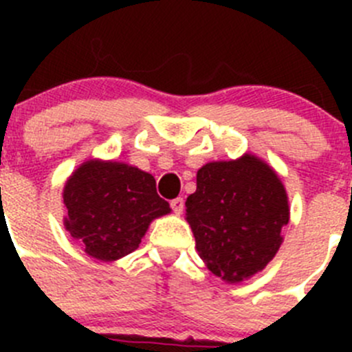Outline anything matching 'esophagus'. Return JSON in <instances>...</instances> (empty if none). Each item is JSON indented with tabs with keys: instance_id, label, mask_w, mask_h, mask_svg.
Masks as SVG:
<instances>
[{
	"instance_id": "esophagus-1",
	"label": "esophagus",
	"mask_w": 352,
	"mask_h": 352,
	"mask_svg": "<svg viewBox=\"0 0 352 352\" xmlns=\"http://www.w3.org/2000/svg\"><path fill=\"white\" fill-rule=\"evenodd\" d=\"M170 206H172V211L175 212V214H182V211H184V199L182 197H175L172 202H170Z\"/></svg>"
}]
</instances>
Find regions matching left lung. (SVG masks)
<instances>
[{"instance_id": "left-lung-1", "label": "left lung", "mask_w": 352, "mask_h": 352, "mask_svg": "<svg viewBox=\"0 0 352 352\" xmlns=\"http://www.w3.org/2000/svg\"><path fill=\"white\" fill-rule=\"evenodd\" d=\"M186 208L199 255L212 274L230 283L250 278L272 261L289 221L281 180L250 155L202 166Z\"/></svg>"}]
</instances>
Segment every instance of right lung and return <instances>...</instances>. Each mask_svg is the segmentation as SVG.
Masks as SVG:
<instances>
[{"mask_svg":"<svg viewBox=\"0 0 352 352\" xmlns=\"http://www.w3.org/2000/svg\"><path fill=\"white\" fill-rule=\"evenodd\" d=\"M66 230L98 261H116L140 247L151 219L168 214L153 175L117 162H87L65 187Z\"/></svg>","mask_w":352,"mask_h":352,"instance_id":"right-lung-1","label":"right lung"}]
</instances>
